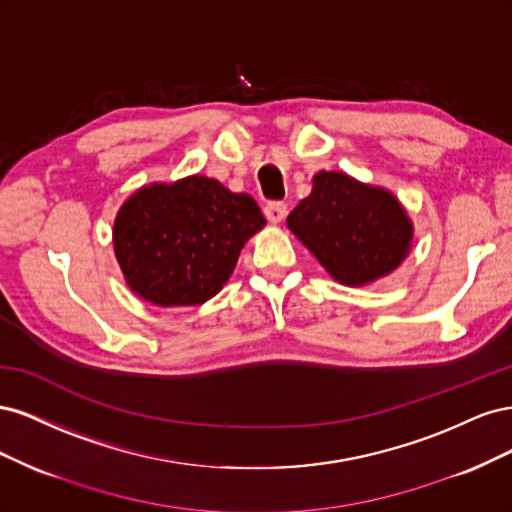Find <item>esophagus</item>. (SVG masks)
Segmentation results:
<instances>
[{"label":"esophagus","mask_w":512,"mask_h":512,"mask_svg":"<svg viewBox=\"0 0 512 512\" xmlns=\"http://www.w3.org/2000/svg\"><path fill=\"white\" fill-rule=\"evenodd\" d=\"M286 211V205L280 203V200H273V203L265 205V215L271 224H280L286 218Z\"/></svg>","instance_id":"obj_1"}]
</instances>
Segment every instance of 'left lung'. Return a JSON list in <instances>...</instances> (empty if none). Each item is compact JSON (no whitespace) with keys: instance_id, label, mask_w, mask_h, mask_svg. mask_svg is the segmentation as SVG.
Returning <instances> with one entry per match:
<instances>
[{"instance_id":"left-lung-1","label":"left lung","mask_w":512,"mask_h":512,"mask_svg":"<svg viewBox=\"0 0 512 512\" xmlns=\"http://www.w3.org/2000/svg\"><path fill=\"white\" fill-rule=\"evenodd\" d=\"M286 224L333 280L346 286H365L395 271L414 235L406 209L389 190L337 170L314 175L312 194Z\"/></svg>"}]
</instances>
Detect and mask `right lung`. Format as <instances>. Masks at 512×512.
<instances>
[{
	"label": "right lung",
	"mask_w": 512,
	"mask_h": 512,
	"mask_svg": "<svg viewBox=\"0 0 512 512\" xmlns=\"http://www.w3.org/2000/svg\"><path fill=\"white\" fill-rule=\"evenodd\" d=\"M267 224L250 194L192 175L151 183L121 205L113 245L126 284L160 305H200L218 294L243 245Z\"/></svg>",
	"instance_id": "add662e5"
}]
</instances>
